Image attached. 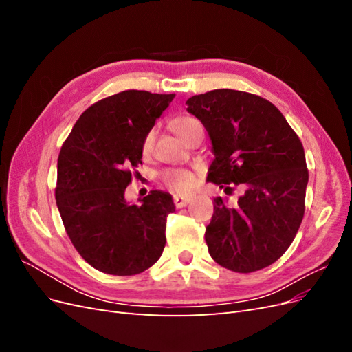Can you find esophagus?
I'll list each match as a JSON object with an SVG mask.
<instances>
[{
	"instance_id": "esophagus-1",
	"label": "esophagus",
	"mask_w": 352,
	"mask_h": 352,
	"mask_svg": "<svg viewBox=\"0 0 352 352\" xmlns=\"http://www.w3.org/2000/svg\"><path fill=\"white\" fill-rule=\"evenodd\" d=\"M189 201H190V197H186V195H175L173 197V202L177 208L186 207L189 204Z\"/></svg>"
}]
</instances>
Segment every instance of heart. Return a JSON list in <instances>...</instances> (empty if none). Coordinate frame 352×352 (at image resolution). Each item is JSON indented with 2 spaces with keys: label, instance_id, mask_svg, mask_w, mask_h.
I'll return each mask as SVG.
<instances>
[{
  "label": "heart",
  "instance_id": "b5f03b06",
  "mask_svg": "<svg viewBox=\"0 0 352 352\" xmlns=\"http://www.w3.org/2000/svg\"><path fill=\"white\" fill-rule=\"evenodd\" d=\"M201 123L194 119V117H176V119L172 122V129L175 133L180 138V140H186V136L192 132L197 126ZM154 144V131H150L145 138H144V144H142V151L146 154L150 153ZM162 182L170 188L175 192H188V190L192 189L195 186V176L192 172L185 168H167L162 173Z\"/></svg>",
  "mask_w": 352,
  "mask_h": 352
}]
</instances>
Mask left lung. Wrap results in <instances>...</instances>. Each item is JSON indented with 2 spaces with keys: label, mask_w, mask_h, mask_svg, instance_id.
<instances>
[{
  "label": "left lung",
  "mask_w": 352,
  "mask_h": 352,
  "mask_svg": "<svg viewBox=\"0 0 352 352\" xmlns=\"http://www.w3.org/2000/svg\"><path fill=\"white\" fill-rule=\"evenodd\" d=\"M186 104L216 157L207 182L226 192L230 185L243 189L235 206L214 198L208 252L232 272L267 267L289 248L304 217L308 170L300 138L270 101L250 92L214 89Z\"/></svg>",
  "instance_id": "8db88e82"
}]
</instances>
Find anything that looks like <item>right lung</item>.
<instances>
[{"instance_id": "1", "label": "right lung", "mask_w": 352, "mask_h": 352, "mask_svg": "<svg viewBox=\"0 0 352 352\" xmlns=\"http://www.w3.org/2000/svg\"><path fill=\"white\" fill-rule=\"evenodd\" d=\"M175 94L129 89L85 110L61 146L56 201L73 247L94 269L142 273L162 257L172 195L151 190L129 204L124 190L142 164V144Z\"/></svg>"}]
</instances>
